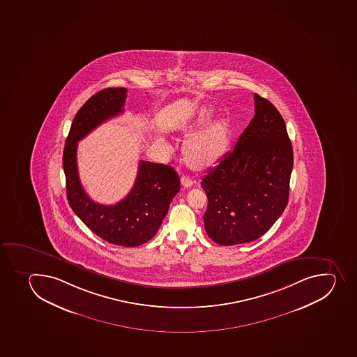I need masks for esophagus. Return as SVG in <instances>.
Returning <instances> with one entry per match:
<instances>
[{
    "label": "esophagus",
    "instance_id": "esophagus-1",
    "mask_svg": "<svg viewBox=\"0 0 357 357\" xmlns=\"http://www.w3.org/2000/svg\"><path fill=\"white\" fill-rule=\"evenodd\" d=\"M195 183H197V181L188 177V176H183V177H181V183H183V187L193 186Z\"/></svg>",
    "mask_w": 357,
    "mask_h": 357
}]
</instances>
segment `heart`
Wrapping results in <instances>:
<instances>
[{
	"label": "heart",
	"mask_w": 357,
	"mask_h": 357,
	"mask_svg": "<svg viewBox=\"0 0 357 357\" xmlns=\"http://www.w3.org/2000/svg\"><path fill=\"white\" fill-rule=\"evenodd\" d=\"M211 112L206 109L201 123H204L211 118ZM228 128L223 120H215L204 128L195 132L186 144V155L190 162L202 167L213 163L221 156L227 144Z\"/></svg>",
	"instance_id": "b5f03b06"
}]
</instances>
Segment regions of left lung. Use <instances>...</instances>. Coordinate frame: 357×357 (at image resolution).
<instances>
[{"label":"left lung","mask_w":357,"mask_h":357,"mask_svg":"<svg viewBox=\"0 0 357 357\" xmlns=\"http://www.w3.org/2000/svg\"><path fill=\"white\" fill-rule=\"evenodd\" d=\"M255 106L234 150L201 180L208 197L204 229L223 246L261 237L288 204L294 155L284 120L257 93Z\"/></svg>","instance_id":"left-lung-1"}]
</instances>
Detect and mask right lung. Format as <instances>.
<instances>
[{
  "label": "right lung",
  "mask_w": 357,
  "mask_h": 357,
  "mask_svg": "<svg viewBox=\"0 0 357 357\" xmlns=\"http://www.w3.org/2000/svg\"><path fill=\"white\" fill-rule=\"evenodd\" d=\"M127 89L100 90L85 102L73 120L63 150V170L69 206L93 234L111 244L135 248L156 234L170 202L180 190L174 167L139 160L132 190L125 199L104 206L85 193L78 177L77 142L99 125L123 112Z\"/></svg>",
  "instance_id": "add662e5"
}]
</instances>
